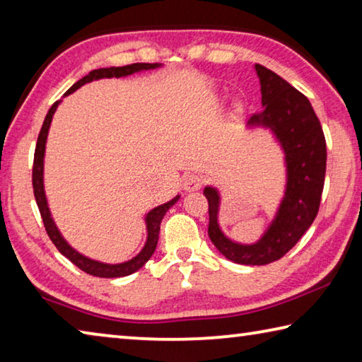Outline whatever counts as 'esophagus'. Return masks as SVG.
I'll list each match as a JSON object with an SVG mask.
<instances>
[{"label": "esophagus", "mask_w": 362, "mask_h": 362, "mask_svg": "<svg viewBox=\"0 0 362 362\" xmlns=\"http://www.w3.org/2000/svg\"><path fill=\"white\" fill-rule=\"evenodd\" d=\"M201 187H203V179H201L199 175L189 174L183 179V188H185L187 192H194V189H199Z\"/></svg>", "instance_id": "esophagus-1"}]
</instances>
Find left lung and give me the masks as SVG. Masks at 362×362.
<instances>
[{
  "instance_id": "left-lung-1",
  "label": "left lung",
  "mask_w": 362,
  "mask_h": 362,
  "mask_svg": "<svg viewBox=\"0 0 362 362\" xmlns=\"http://www.w3.org/2000/svg\"><path fill=\"white\" fill-rule=\"evenodd\" d=\"M260 79V113L249 124L267 126L283 145L287 163V188L276 218L262 240L250 246L233 243L218 228V193L204 188L209 204L211 241L226 259L241 265H267L296 246L317 216L326 177V139L310 100L276 73L255 65Z\"/></svg>"
}]
</instances>
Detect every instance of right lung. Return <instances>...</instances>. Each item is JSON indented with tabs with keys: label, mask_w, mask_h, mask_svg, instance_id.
Instances as JSON below:
<instances>
[{
	"label": "right lung",
	"mask_w": 362,
	"mask_h": 362,
	"mask_svg": "<svg viewBox=\"0 0 362 362\" xmlns=\"http://www.w3.org/2000/svg\"><path fill=\"white\" fill-rule=\"evenodd\" d=\"M158 64H131V65H124V66H110V69H99V70H93L89 75H86L84 78L79 79L71 88L66 90V94H71L73 90H76L78 88H81L83 84L90 83L93 79H100V78H119V76H126V75H132V73L140 71V70H150V69H156ZM65 94V95H66ZM59 105V100L54 102V105L49 108V112L45 118V122H42L41 131L38 140H36V148H35V158H33V173H32V183H33V193H35V199L36 204H38V209L41 214L42 223H45V228L47 236L51 238V241L54 243V246L59 249V252L65 255L73 265H76L79 269H83L84 273L93 274V276H99V278H121V276H127V274L136 273L137 269L142 268L146 262H148L150 257L153 255L158 244V236H159V226H161V220L166 216V212L169 211V207H173L179 196H175L173 201H169L166 204H161L155 207V209L150 211L146 214V230H148V238H146V244L137 257H134L132 260L124 262V263H118V265H107V263H100L95 260H90L88 257H84L81 254H78L75 249H71L66 241L60 236V233L57 230L56 223L51 217V212H49V207L46 203V196H45V188H42V158H45V146H46V137H47V131L49 126H51L52 121V115L56 112V108Z\"/></svg>",
	"instance_id": "obj_1"
}]
</instances>
